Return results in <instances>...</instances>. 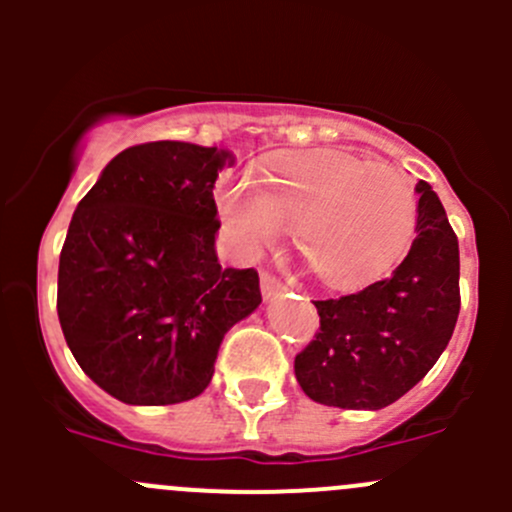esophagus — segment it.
<instances>
[{
  "mask_svg": "<svg viewBox=\"0 0 512 512\" xmlns=\"http://www.w3.org/2000/svg\"><path fill=\"white\" fill-rule=\"evenodd\" d=\"M260 287H262V297L265 299H275V297H280L282 292H285V285H282L280 280H277V277H272V275H262V280H260Z\"/></svg>",
  "mask_w": 512,
  "mask_h": 512,
  "instance_id": "esophagus-1",
  "label": "esophagus"
}]
</instances>
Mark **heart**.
<instances>
[{
    "mask_svg": "<svg viewBox=\"0 0 512 512\" xmlns=\"http://www.w3.org/2000/svg\"><path fill=\"white\" fill-rule=\"evenodd\" d=\"M270 190L250 175L230 178L218 210L245 252L272 245L287 225L317 277L337 287L359 285L394 265L416 225L414 185L384 163L317 153L277 165Z\"/></svg>",
    "mask_w": 512,
    "mask_h": 512,
    "instance_id": "b5f03b06",
    "label": "heart"
}]
</instances>
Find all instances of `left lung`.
<instances>
[{"label":"left lung","instance_id":"left-lung-1","mask_svg":"<svg viewBox=\"0 0 512 512\" xmlns=\"http://www.w3.org/2000/svg\"><path fill=\"white\" fill-rule=\"evenodd\" d=\"M416 240L386 280L314 302L319 334L294 359L312 401L354 411L394 404L428 374L451 342L461 309L458 237L441 200L416 185Z\"/></svg>","mask_w":512,"mask_h":512}]
</instances>
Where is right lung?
<instances>
[{"instance_id": "obj_1", "label": "right lung", "mask_w": 512, "mask_h": 512, "mask_svg": "<svg viewBox=\"0 0 512 512\" xmlns=\"http://www.w3.org/2000/svg\"><path fill=\"white\" fill-rule=\"evenodd\" d=\"M232 163L225 148L143 143L76 205L56 312L84 374L123 404L203 394L225 334L260 307L257 272L220 267L215 252L213 188Z\"/></svg>"}]
</instances>
